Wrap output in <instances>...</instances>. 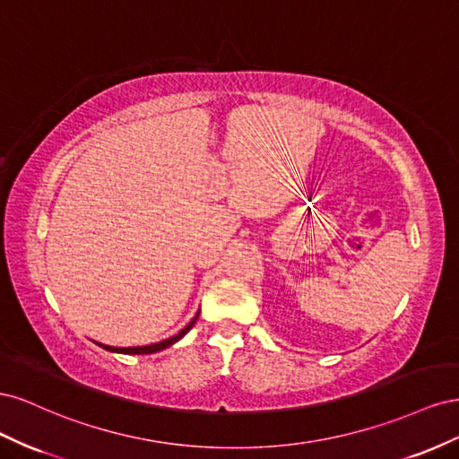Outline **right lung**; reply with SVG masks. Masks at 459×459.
<instances>
[{
    "label": "right lung",
    "mask_w": 459,
    "mask_h": 459,
    "mask_svg": "<svg viewBox=\"0 0 459 459\" xmlns=\"http://www.w3.org/2000/svg\"><path fill=\"white\" fill-rule=\"evenodd\" d=\"M197 317H199V314L191 319V322L178 333V335H174V337H170V339H164V341H160V342H155V344H147V346H128V349H118V346H107V344H101V342H95V344H100L101 349H105V351H108V352H118V354H152V352H159V351H164V349H169L170 344H174V342H178L179 339H182L186 333L195 325V322H197Z\"/></svg>",
    "instance_id": "obj_1"
}]
</instances>
